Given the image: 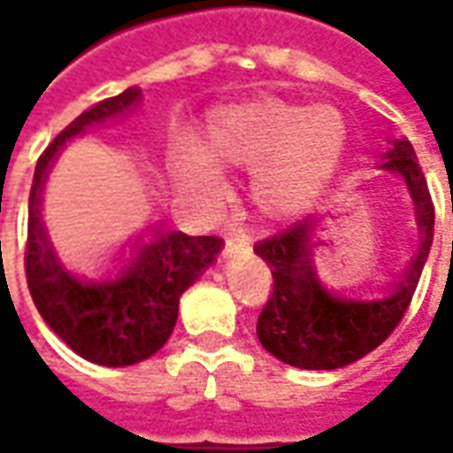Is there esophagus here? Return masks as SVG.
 <instances>
[{"mask_svg":"<svg viewBox=\"0 0 453 453\" xmlns=\"http://www.w3.org/2000/svg\"><path fill=\"white\" fill-rule=\"evenodd\" d=\"M240 250H250V237L245 235H227L226 247H223V255H235Z\"/></svg>","mask_w":453,"mask_h":453,"instance_id":"esophagus-1","label":"esophagus"}]
</instances>
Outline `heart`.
<instances>
[{
  "instance_id": "1",
  "label": "heart",
  "mask_w": 453,
  "mask_h": 453,
  "mask_svg": "<svg viewBox=\"0 0 453 453\" xmlns=\"http://www.w3.org/2000/svg\"><path fill=\"white\" fill-rule=\"evenodd\" d=\"M349 123L330 104L305 106L274 96L233 104L211 113L206 150L226 167H252L250 198L262 216L286 220L320 198L340 174ZM184 174L194 187H216V165L188 150Z\"/></svg>"
}]
</instances>
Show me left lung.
Wrapping results in <instances>:
<instances>
[{"instance_id":"1","label":"left lung","mask_w":453,"mask_h":453,"mask_svg":"<svg viewBox=\"0 0 453 453\" xmlns=\"http://www.w3.org/2000/svg\"><path fill=\"white\" fill-rule=\"evenodd\" d=\"M383 167L405 179L422 245L405 276L380 298L347 301L325 291L308 262L313 220H298L257 242L255 252L272 269V294L257 318V337L269 354L298 369H340L386 342L408 313L434 237V203L418 155L408 140H395Z\"/></svg>"}]
</instances>
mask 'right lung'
<instances>
[{"instance_id": "obj_1", "label": "right lung", "mask_w": 453, "mask_h": 453, "mask_svg": "<svg viewBox=\"0 0 453 453\" xmlns=\"http://www.w3.org/2000/svg\"><path fill=\"white\" fill-rule=\"evenodd\" d=\"M138 102L140 89L133 87L80 113L38 157L28 196L24 266L31 298L70 349L102 366H130L152 357L174 330L181 294L223 245L216 235L157 233L150 245L138 250L126 272L106 284H84L55 259L41 223V194L50 162L65 140L126 113Z\"/></svg>"}]
</instances>
